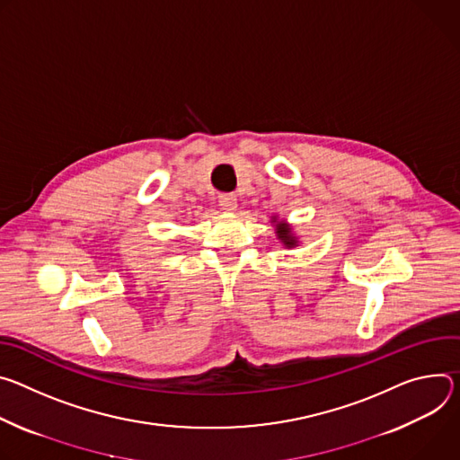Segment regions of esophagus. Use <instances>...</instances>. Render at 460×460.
<instances>
[{"label":"esophagus","instance_id":"obj_1","mask_svg":"<svg viewBox=\"0 0 460 460\" xmlns=\"http://www.w3.org/2000/svg\"><path fill=\"white\" fill-rule=\"evenodd\" d=\"M219 207L225 212H234L237 208V197L234 193H223L219 195Z\"/></svg>","mask_w":460,"mask_h":460}]
</instances>
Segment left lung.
I'll return each mask as SVG.
<instances>
[{"label": "left lung", "mask_w": 460, "mask_h": 460, "mask_svg": "<svg viewBox=\"0 0 460 460\" xmlns=\"http://www.w3.org/2000/svg\"><path fill=\"white\" fill-rule=\"evenodd\" d=\"M272 223H278V225H276V235H278V239H279L287 248L297 246V237L292 234V228H290L285 221H278L276 217H272Z\"/></svg>", "instance_id": "obj_1"}]
</instances>
